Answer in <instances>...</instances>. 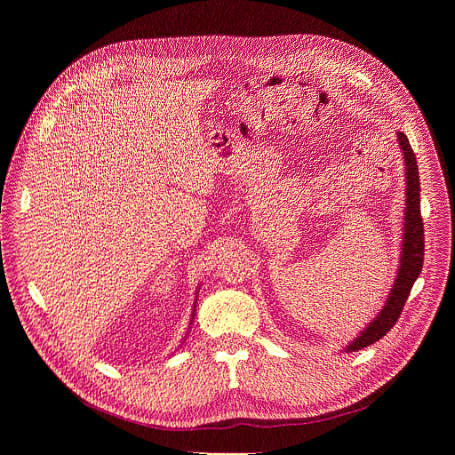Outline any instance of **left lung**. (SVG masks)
Listing matches in <instances>:
<instances>
[{
  "label": "left lung",
  "instance_id": "obj_1",
  "mask_svg": "<svg viewBox=\"0 0 455 455\" xmlns=\"http://www.w3.org/2000/svg\"><path fill=\"white\" fill-rule=\"evenodd\" d=\"M396 140L400 144L403 162H405V214H403V243L400 253V267L395 284L387 295V300L379 313L367 323V328L346 346V353L363 349L393 330L398 322L402 309L409 299V293L421 274L423 255H425V234L421 220V204H419V174L416 155L409 144V139L398 132Z\"/></svg>",
  "mask_w": 455,
  "mask_h": 455
}]
</instances>
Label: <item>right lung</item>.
<instances>
[{
	"label": "right lung",
	"mask_w": 455,
	"mask_h": 455,
	"mask_svg": "<svg viewBox=\"0 0 455 455\" xmlns=\"http://www.w3.org/2000/svg\"><path fill=\"white\" fill-rule=\"evenodd\" d=\"M198 291H200V290H198ZM198 291H196V297H198ZM196 300H198V299H196ZM196 300H194V307H192V313H190V315H192V316H190V323H192V320H194V313H196Z\"/></svg>",
	"instance_id": "right-lung-1"
}]
</instances>
